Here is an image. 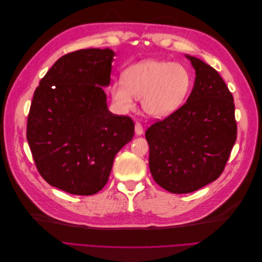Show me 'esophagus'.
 Wrapping results in <instances>:
<instances>
[{
  "label": "esophagus",
  "instance_id": "34e87169",
  "mask_svg": "<svg viewBox=\"0 0 262 262\" xmlns=\"http://www.w3.org/2000/svg\"><path fill=\"white\" fill-rule=\"evenodd\" d=\"M136 134L137 136H142L143 134V126H142L140 122L136 123Z\"/></svg>",
  "mask_w": 262,
  "mask_h": 262
}]
</instances>
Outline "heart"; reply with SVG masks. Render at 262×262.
Masks as SVG:
<instances>
[{
    "mask_svg": "<svg viewBox=\"0 0 262 262\" xmlns=\"http://www.w3.org/2000/svg\"><path fill=\"white\" fill-rule=\"evenodd\" d=\"M191 86L192 75L184 64L147 59L126 69L123 80L110 86V95L120 113L131 112L137 97L148 116L164 118L184 104Z\"/></svg>",
    "mask_w": 262,
    "mask_h": 262,
    "instance_id": "heart-1",
    "label": "heart"
}]
</instances>
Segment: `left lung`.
I'll return each mask as SVG.
<instances>
[{
	"mask_svg": "<svg viewBox=\"0 0 262 262\" xmlns=\"http://www.w3.org/2000/svg\"><path fill=\"white\" fill-rule=\"evenodd\" d=\"M195 70L191 94L145 132L153 179L171 193H189L223 172L237 138L233 95L202 60L187 55Z\"/></svg>",
	"mask_w": 262,
	"mask_h": 262,
	"instance_id": "obj_1",
	"label": "left lung"
}]
</instances>
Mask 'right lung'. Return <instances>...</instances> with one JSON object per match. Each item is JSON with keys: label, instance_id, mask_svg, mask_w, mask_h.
<instances>
[{"label": "right lung", "instance_id": "obj_1", "mask_svg": "<svg viewBox=\"0 0 262 262\" xmlns=\"http://www.w3.org/2000/svg\"><path fill=\"white\" fill-rule=\"evenodd\" d=\"M112 49L61 57L39 82L27 120L36 167L49 185L92 195L107 184L116 154L134 136V122L107 107Z\"/></svg>", "mask_w": 262, "mask_h": 262}]
</instances>
